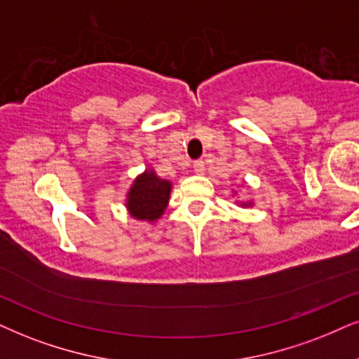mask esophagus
I'll use <instances>...</instances> for the list:
<instances>
[{"mask_svg": "<svg viewBox=\"0 0 359 359\" xmlns=\"http://www.w3.org/2000/svg\"><path fill=\"white\" fill-rule=\"evenodd\" d=\"M194 172L195 174H203V170H205V162L203 161H201V158H198V161H195L194 162Z\"/></svg>", "mask_w": 359, "mask_h": 359, "instance_id": "esophagus-1", "label": "esophagus"}]
</instances>
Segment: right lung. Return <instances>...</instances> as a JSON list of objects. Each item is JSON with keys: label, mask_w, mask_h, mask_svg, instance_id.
Masks as SVG:
<instances>
[{"label": "right lung", "mask_w": 359, "mask_h": 359, "mask_svg": "<svg viewBox=\"0 0 359 359\" xmlns=\"http://www.w3.org/2000/svg\"><path fill=\"white\" fill-rule=\"evenodd\" d=\"M170 182L158 179L154 172H144L137 177L129 197L127 208L139 220H156L162 215L169 202Z\"/></svg>", "instance_id": "obj_1"}]
</instances>
